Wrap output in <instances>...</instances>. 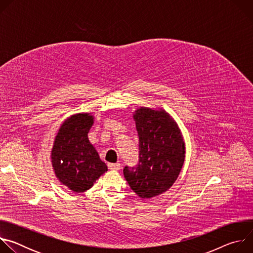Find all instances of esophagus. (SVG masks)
Here are the masks:
<instances>
[{"instance_id": "obj_1", "label": "esophagus", "mask_w": 253, "mask_h": 253, "mask_svg": "<svg viewBox=\"0 0 253 253\" xmlns=\"http://www.w3.org/2000/svg\"><path fill=\"white\" fill-rule=\"evenodd\" d=\"M108 168L111 170H119L120 164L119 163H108Z\"/></svg>"}]
</instances>
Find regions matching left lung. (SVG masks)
I'll use <instances>...</instances> for the list:
<instances>
[{
	"mask_svg": "<svg viewBox=\"0 0 253 253\" xmlns=\"http://www.w3.org/2000/svg\"><path fill=\"white\" fill-rule=\"evenodd\" d=\"M139 136L138 164L123 169L130 188L141 198L167 191L175 182L185 158L181 133L165 111L140 108L134 114Z\"/></svg>",
	"mask_w": 253,
	"mask_h": 253,
	"instance_id": "left-lung-1",
	"label": "left lung"
}]
</instances>
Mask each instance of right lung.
Returning a JSON list of instances; mask_svg holds the SVG:
<instances>
[{
	"label": "right lung",
	"instance_id": "right-lung-1",
	"mask_svg": "<svg viewBox=\"0 0 253 253\" xmlns=\"http://www.w3.org/2000/svg\"><path fill=\"white\" fill-rule=\"evenodd\" d=\"M93 116L76 114L68 118L59 129L52 149V164L60 182L80 193L90 189L107 171L88 139Z\"/></svg>",
	"mask_w": 253,
	"mask_h": 253
}]
</instances>
